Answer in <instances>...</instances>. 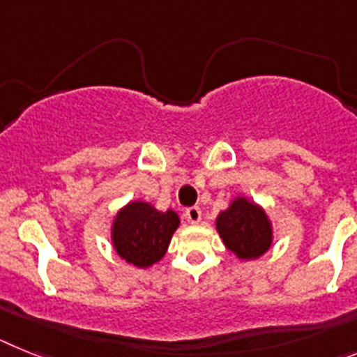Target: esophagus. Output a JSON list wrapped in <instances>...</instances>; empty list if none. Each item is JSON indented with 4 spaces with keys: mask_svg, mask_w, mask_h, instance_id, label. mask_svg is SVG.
I'll list each match as a JSON object with an SVG mask.
<instances>
[{
    "mask_svg": "<svg viewBox=\"0 0 357 357\" xmlns=\"http://www.w3.org/2000/svg\"><path fill=\"white\" fill-rule=\"evenodd\" d=\"M185 217H187V221L190 222V225H197V222L201 221L203 213H201L199 206H190V208H187V212H185Z\"/></svg>",
    "mask_w": 357,
    "mask_h": 357,
    "instance_id": "esophagus-1",
    "label": "esophagus"
}]
</instances>
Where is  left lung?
I'll use <instances>...</instances> for the list:
<instances>
[{"label":"left lung","instance_id":"left-lung-1","mask_svg":"<svg viewBox=\"0 0 357 357\" xmlns=\"http://www.w3.org/2000/svg\"><path fill=\"white\" fill-rule=\"evenodd\" d=\"M215 230L225 246L241 260H255L269 252L273 222L264 206L246 196H237L215 217Z\"/></svg>","mask_w":357,"mask_h":357}]
</instances>
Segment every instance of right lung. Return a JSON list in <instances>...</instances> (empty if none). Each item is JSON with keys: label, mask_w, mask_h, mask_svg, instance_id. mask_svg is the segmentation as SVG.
<instances>
[{"label": "right lung", "mask_w": 357, "mask_h": 357, "mask_svg": "<svg viewBox=\"0 0 357 357\" xmlns=\"http://www.w3.org/2000/svg\"><path fill=\"white\" fill-rule=\"evenodd\" d=\"M179 222L176 210L160 212L147 201H129L113 217L111 244L123 262L147 269L165 257Z\"/></svg>", "instance_id": "1"}]
</instances>
